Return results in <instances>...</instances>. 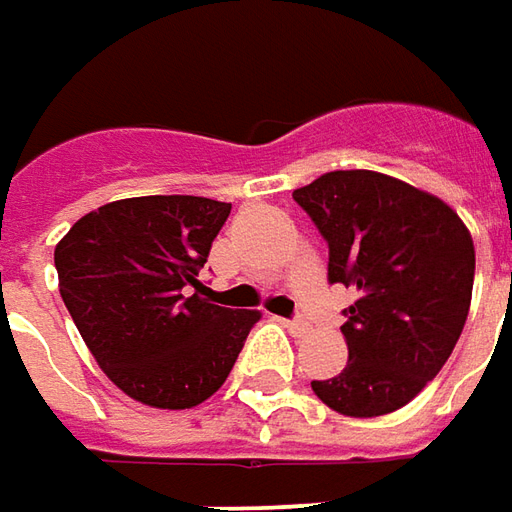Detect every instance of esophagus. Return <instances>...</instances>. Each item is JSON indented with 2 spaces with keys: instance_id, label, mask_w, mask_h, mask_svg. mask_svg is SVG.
I'll return each mask as SVG.
<instances>
[{
  "instance_id": "obj_1",
  "label": "esophagus",
  "mask_w": 512,
  "mask_h": 512,
  "mask_svg": "<svg viewBox=\"0 0 512 512\" xmlns=\"http://www.w3.org/2000/svg\"><path fill=\"white\" fill-rule=\"evenodd\" d=\"M284 327L290 329L293 335H307L310 332V321L307 318H293V321H284Z\"/></svg>"
}]
</instances>
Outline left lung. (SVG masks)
<instances>
[{
  "label": "left lung",
  "mask_w": 512,
  "mask_h": 512,
  "mask_svg": "<svg viewBox=\"0 0 512 512\" xmlns=\"http://www.w3.org/2000/svg\"><path fill=\"white\" fill-rule=\"evenodd\" d=\"M329 245V281L355 287L341 327L344 372L312 380L346 417H380L411 403L451 358L471 310V231L440 197L397 177L327 171L293 191Z\"/></svg>",
  "instance_id": "left-lung-1"
}]
</instances>
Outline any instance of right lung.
<instances>
[{
  "mask_svg": "<svg viewBox=\"0 0 512 512\" xmlns=\"http://www.w3.org/2000/svg\"><path fill=\"white\" fill-rule=\"evenodd\" d=\"M231 202L129 197L101 205L56 245L58 290L104 375L152 408H194L231 375L262 318L202 293L200 270Z\"/></svg>",
  "mask_w": 512,
  "mask_h": 512,
  "instance_id": "obj_1",
  "label": "right lung"
}]
</instances>
